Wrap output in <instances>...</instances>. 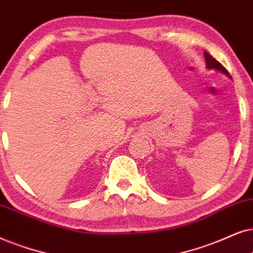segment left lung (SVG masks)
Listing matches in <instances>:
<instances>
[{
    "mask_svg": "<svg viewBox=\"0 0 253 253\" xmlns=\"http://www.w3.org/2000/svg\"><path fill=\"white\" fill-rule=\"evenodd\" d=\"M205 54V59H206V67L208 69H215V70H218V72H221V73H223V74H225V75L227 76H229V77H231L230 75H229V73H228V70L224 68L223 66L221 65L220 62L218 61H216V60H215L213 56L211 55L210 53H207V52H205L204 53Z\"/></svg>",
    "mask_w": 253,
    "mask_h": 253,
    "instance_id": "left-lung-1",
    "label": "left lung"
}]
</instances>
